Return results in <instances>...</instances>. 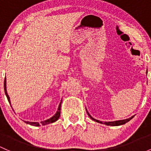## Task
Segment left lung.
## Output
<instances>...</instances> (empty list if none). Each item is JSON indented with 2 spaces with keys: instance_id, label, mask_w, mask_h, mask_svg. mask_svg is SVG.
I'll return each instance as SVG.
<instances>
[{
  "instance_id": "1",
  "label": "left lung",
  "mask_w": 151,
  "mask_h": 151,
  "mask_svg": "<svg viewBox=\"0 0 151 151\" xmlns=\"http://www.w3.org/2000/svg\"><path fill=\"white\" fill-rule=\"evenodd\" d=\"M146 73H147V70ZM86 111H87V114H88V116H90L91 119H93V121L97 122H99V123H101V124H106V125H109V126L122 125V124H125V123H127V122H129L130 119H132V118L134 117V116H131L130 118H128V119H123V120H117V121H114V122H101L99 120H97V119H94V118L92 117V116L89 114V113L88 112V111H87V109H86Z\"/></svg>"
}]
</instances>
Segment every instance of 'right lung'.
Returning <instances> with one entry per match:
<instances>
[{"label": "right lung", "mask_w": 151, "mask_h": 151, "mask_svg": "<svg viewBox=\"0 0 151 151\" xmlns=\"http://www.w3.org/2000/svg\"><path fill=\"white\" fill-rule=\"evenodd\" d=\"M6 78H5V81H4V91H5V93H6V97H7L8 99V101H9V103L11 104V101H10V98H9V95H8L7 93V91H6ZM61 103H62V100H61L60 103L59 104V106H58V111H57L56 114L54 115L53 116H52L51 118H50V119H47V120H45V121H42L40 122V124L39 122H28V121H24L27 124H31V125L32 126H40V124H42V125H45V124H50V123H52L54 122H55L58 120V119H59L60 116V106H61Z\"/></svg>", "instance_id": "add662e5"}]
</instances>
